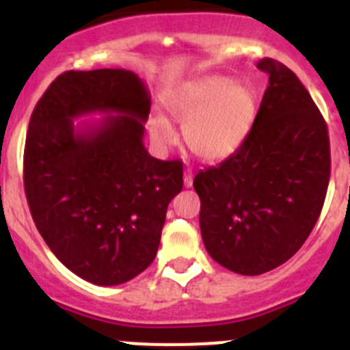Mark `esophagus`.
Here are the masks:
<instances>
[{
    "label": "esophagus",
    "instance_id": "esophagus-1",
    "mask_svg": "<svg viewBox=\"0 0 350 350\" xmlns=\"http://www.w3.org/2000/svg\"><path fill=\"white\" fill-rule=\"evenodd\" d=\"M191 185H193V172L187 170V172L184 173V187H191Z\"/></svg>",
    "mask_w": 350,
    "mask_h": 350
}]
</instances>
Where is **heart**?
Segmentation results:
<instances>
[{
    "label": "heart",
    "mask_w": 350,
    "mask_h": 350,
    "mask_svg": "<svg viewBox=\"0 0 350 350\" xmlns=\"http://www.w3.org/2000/svg\"><path fill=\"white\" fill-rule=\"evenodd\" d=\"M166 112L184 124V142L205 161H221L237 150L254 119L256 96L250 85L226 75H205L166 92ZM150 137L159 147L172 145L175 131L163 116L148 119Z\"/></svg>",
    "instance_id": "b5f03b06"
}]
</instances>
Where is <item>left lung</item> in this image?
<instances>
[{"label":"left lung","instance_id":"left-lung-1","mask_svg":"<svg viewBox=\"0 0 350 350\" xmlns=\"http://www.w3.org/2000/svg\"><path fill=\"white\" fill-rule=\"evenodd\" d=\"M258 68L270 79L245 140L193 182L206 252L240 275L267 273L298 252L332 172L327 126L305 85L270 57Z\"/></svg>","mask_w":350,"mask_h":350}]
</instances>
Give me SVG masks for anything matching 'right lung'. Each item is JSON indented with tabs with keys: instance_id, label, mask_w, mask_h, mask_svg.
Returning <instances> with one entry per match:
<instances>
[{
	"instance_id": "obj_1",
	"label": "right lung",
	"mask_w": 350,
	"mask_h": 350,
	"mask_svg": "<svg viewBox=\"0 0 350 350\" xmlns=\"http://www.w3.org/2000/svg\"><path fill=\"white\" fill-rule=\"evenodd\" d=\"M145 83L128 70L64 71L36 103L24 148V191L49 249L80 279L117 286L154 261L182 161L144 147ZM89 113L94 125L72 120Z\"/></svg>"
}]
</instances>
